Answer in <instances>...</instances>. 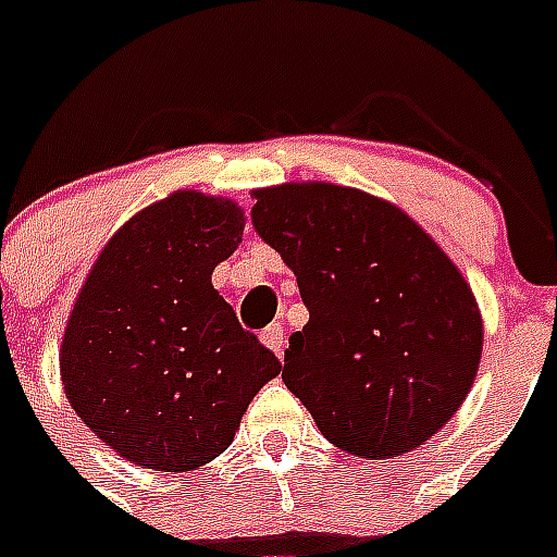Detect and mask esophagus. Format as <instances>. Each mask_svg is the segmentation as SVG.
<instances>
[{
  "instance_id": "obj_1",
  "label": "esophagus",
  "mask_w": 557,
  "mask_h": 557,
  "mask_svg": "<svg viewBox=\"0 0 557 557\" xmlns=\"http://www.w3.org/2000/svg\"><path fill=\"white\" fill-rule=\"evenodd\" d=\"M260 341L271 349V352H277V356L283 358V349H286V330H283L280 323H271V326H265V330L260 332Z\"/></svg>"
}]
</instances>
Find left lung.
Wrapping results in <instances>:
<instances>
[{"mask_svg": "<svg viewBox=\"0 0 557 557\" xmlns=\"http://www.w3.org/2000/svg\"><path fill=\"white\" fill-rule=\"evenodd\" d=\"M253 231L295 271L309 309L283 381L332 445L401 457L457 413L483 318L448 253L405 210L330 182L253 190Z\"/></svg>", "mask_w": 557, "mask_h": 557, "instance_id": "8db88e82", "label": "left lung"}]
</instances>
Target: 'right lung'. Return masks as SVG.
Segmentation results:
<instances>
[{
	"label": "right lung",
	"mask_w": 557,
	"mask_h": 557,
	"mask_svg": "<svg viewBox=\"0 0 557 557\" xmlns=\"http://www.w3.org/2000/svg\"><path fill=\"white\" fill-rule=\"evenodd\" d=\"M236 201L176 190L100 251L69 314L60 375L74 413L121 457L193 471L234 442L277 356L210 274L243 243Z\"/></svg>",
	"instance_id": "obj_1"
}]
</instances>
